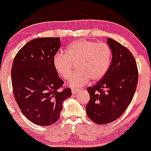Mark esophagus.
Listing matches in <instances>:
<instances>
[{
	"mask_svg": "<svg viewBox=\"0 0 151 151\" xmlns=\"http://www.w3.org/2000/svg\"><path fill=\"white\" fill-rule=\"evenodd\" d=\"M79 92V90H76V89H73L72 91V94H74V95H76V94H77Z\"/></svg>",
	"mask_w": 151,
	"mask_h": 151,
	"instance_id": "esophagus-1",
	"label": "esophagus"
}]
</instances>
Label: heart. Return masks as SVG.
Here are the masks:
<instances>
[{"mask_svg": "<svg viewBox=\"0 0 151 151\" xmlns=\"http://www.w3.org/2000/svg\"><path fill=\"white\" fill-rule=\"evenodd\" d=\"M112 61V51L108 44L87 40L74 41L68 47L66 54L58 52L52 64L58 74L68 80L73 74L74 65L79 72L70 81L72 88H78L89 81L101 80L108 72Z\"/></svg>", "mask_w": 151, "mask_h": 151, "instance_id": "heart-1", "label": "heart"}]
</instances>
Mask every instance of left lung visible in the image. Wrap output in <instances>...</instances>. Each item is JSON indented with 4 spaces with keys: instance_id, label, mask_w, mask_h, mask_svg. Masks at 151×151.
Here are the masks:
<instances>
[{
    "instance_id": "1",
    "label": "left lung",
    "mask_w": 151,
    "mask_h": 151,
    "mask_svg": "<svg viewBox=\"0 0 151 151\" xmlns=\"http://www.w3.org/2000/svg\"><path fill=\"white\" fill-rule=\"evenodd\" d=\"M107 43L112 56L110 68L101 81L87 88L90 100L86 114L99 124H108L122 115L133 99L138 82L137 63L129 50L110 38Z\"/></svg>"
}]
</instances>
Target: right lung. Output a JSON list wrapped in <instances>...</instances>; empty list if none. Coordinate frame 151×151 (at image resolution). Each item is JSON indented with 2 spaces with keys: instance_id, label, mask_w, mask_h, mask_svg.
I'll use <instances>...</instances> for the list:
<instances>
[{
  "instance_id": "right-lung-1",
  "label": "right lung",
  "mask_w": 151,
  "mask_h": 151,
  "mask_svg": "<svg viewBox=\"0 0 151 151\" xmlns=\"http://www.w3.org/2000/svg\"><path fill=\"white\" fill-rule=\"evenodd\" d=\"M59 37L37 38L22 48L14 58L12 85L16 102L24 115L36 125L47 127L60 118L70 88L60 91L64 83L52 64L60 48Z\"/></svg>"
}]
</instances>
